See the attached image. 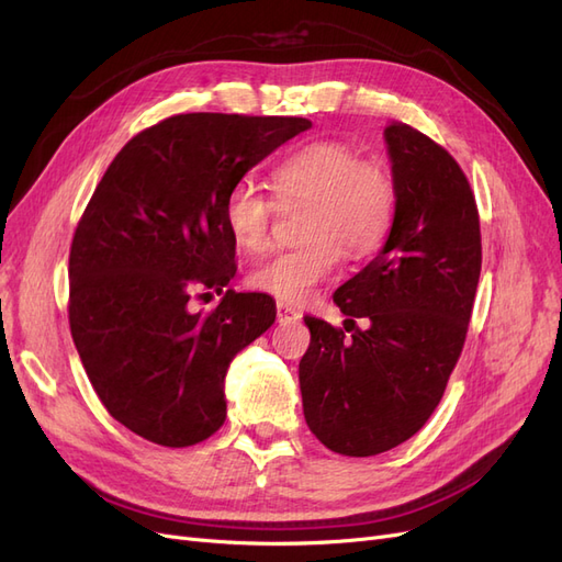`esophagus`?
<instances>
[{
    "label": "esophagus",
    "instance_id": "1",
    "mask_svg": "<svg viewBox=\"0 0 562 562\" xmlns=\"http://www.w3.org/2000/svg\"><path fill=\"white\" fill-rule=\"evenodd\" d=\"M277 318H279V323H295L302 318V314L295 307H291V304L277 302Z\"/></svg>",
    "mask_w": 562,
    "mask_h": 562
}]
</instances>
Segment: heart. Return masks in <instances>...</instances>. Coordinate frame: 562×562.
Wrapping results in <instances>:
<instances>
[{
    "label": "heart",
    "instance_id": "b5f03b06",
    "mask_svg": "<svg viewBox=\"0 0 562 562\" xmlns=\"http://www.w3.org/2000/svg\"><path fill=\"white\" fill-rule=\"evenodd\" d=\"M279 203H310L300 246L269 255L250 271V285L281 302L307 300L333 277L345 248L351 258L375 252L394 225L398 190L394 173L378 159L342 140H316L297 147L271 168ZM277 201L252 182H236L225 199V227L246 252L269 241Z\"/></svg>",
    "mask_w": 562,
    "mask_h": 562
}]
</instances>
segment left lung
I'll return each instance as SVG.
<instances>
[{
    "label": "left lung",
    "mask_w": 562,
    "mask_h": 562,
    "mask_svg": "<svg viewBox=\"0 0 562 562\" xmlns=\"http://www.w3.org/2000/svg\"><path fill=\"white\" fill-rule=\"evenodd\" d=\"M384 140L398 190L394 225L378 258L333 295L355 333L304 316V419L347 457L386 452L427 424L462 353L483 262L479 206L450 151L401 122Z\"/></svg>",
    "instance_id": "obj_1"
}]
</instances>
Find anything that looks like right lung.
<instances>
[{
  "label": "right lung",
  "instance_id": "right-lung-1",
  "mask_svg": "<svg viewBox=\"0 0 562 562\" xmlns=\"http://www.w3.org/2000/svg\"><path fill=\"white\" fill-rule=\"evenodd\" d=\"M312 126L302 116L176 114L140 131L108 166L70 248V330L108 413L151 443L187 448L227 417L234 356L277 318L265 293L234 279L225 199L255 164Z\"/></svg>",
  "mask_w": 562,
  "mask_h": 562
}]
</instances>
